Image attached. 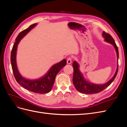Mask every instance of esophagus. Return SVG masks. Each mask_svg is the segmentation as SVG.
Here are the masks:
<instances>
[{"instance_id":"obj_1","label":"esophagus","mask_w":127,"mask_h":127,"mask_svg":"<svg viewBox=\"0 0 127 127\" xmlns=\"http://www.w3.org/2000/svg\"><path fill=\"white\" fill-rule=\"evenodd\" d=\"M72 62V58L70 57H69L67 59V63L68 64H70Z\"/></svg>"}]
</instances>
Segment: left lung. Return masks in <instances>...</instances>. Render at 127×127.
I'll use <instances>...</instances> for the list:
<instances>
[{"instance_id": "8db88e82", "label": "left lung", "mask_w": 127, "mask_h": 127, "mask_svg": "<svg viewBox=\"0 0 127 127\" xmlns=\"http://www.w3.org/2000/svg\"><path fill=\"white\" fill-rule=\"evenodd\" d=\"M102 36L104 39V41L112 44L116 50L117 55V68L116 72L109 81L104 84H95L88 82L85 79L82 73L79 70V65L76 61H74L72 64V67L74 68V75H73L72 82L76 88V89L82 93L91 94L98 93L104 90L108 87L113 82L116 78L118 70V58L119 51L118 48L113 38L109 34L103 31Z\"/></svg>"}]
</instances>
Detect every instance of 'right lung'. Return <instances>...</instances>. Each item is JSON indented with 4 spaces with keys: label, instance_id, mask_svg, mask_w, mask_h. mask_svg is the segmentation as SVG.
<instances>
[{
    "label": "right lung",
    "instance_id": "obj_1",
    "mask_svg": "<svg viewBox=\"0 0 127 127\" xmlns=\"http://www.w3.org/2000/svg\"><path fill=\"white\" fill-rule=\"evenodd\" d=\"M37 25L36 23L30 25L28 29L23 31L16 38V42L13 45L11 52L10 61L13 74L17 83L26 88L36 93L45 94L51 91L54 84L56 77L58 73L66 65L67 61L64 59L60 62L55 64L42 77L36 79H29L23 77L19 72L16 63V53L17 46L21 40L31 30Z\"/></svg>",
    "mask_w": 127,
    "mask_h": 127
}]
</instances>
